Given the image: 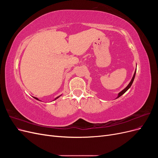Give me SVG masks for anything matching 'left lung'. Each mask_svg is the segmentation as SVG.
Here are the masks:
<instances>
[{
    "mask_svg": "<svg viewBox=\"0 0 158 158\" xmlns=\"http://www.w3.org/2000/svg\"><path fill=\"white\" fill-rule=\"evenodd\" d=\"M135 75H136V71H135V74H134V76H133V77H132V80H131V82L128 84V85H127V86L124 89L123 91H121V92L118 94V97H117V98H119V97H121V95H123V94H125L127 91L131 88V86L132 85V82H133V81H134V80H135Z\"/></svg>",
    "mask_w": 158,
    "mask_h": 158,
    "instance_id": "left-lung-1",
    "label": "left lung"
}]
</instances>
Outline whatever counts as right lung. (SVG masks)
Masks as SVG:
<instances>
[{"label":"right lung","mask_w":158,"mask_h":158,"mask_svg":"<svg viewBox=\"0 0 158 158\" xmlns=\"http://www.w3.org/2000/svg\"><path fill=\"white\" fill-rule=\"evenodd\" d=\"M59 97H60V96H59ZM59 98V97H57L56 99H57V98ZM35 98V99H37V100H39V99H38L37 98Z\"/></svg>","instance_id":"obj_1"}]
</instances>
